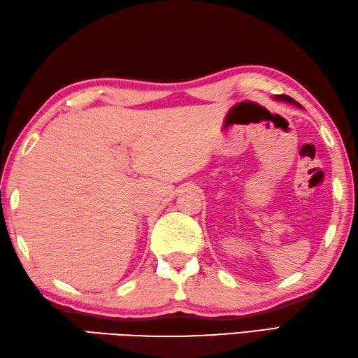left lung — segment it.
I'll list each match as a JSON object with an SVG mask.
<instances>
[{
	"instance_id": "8db88e82",
	"label": "left lung",
	"mask_w": 358,
	"mask_h": 358,
	"mask_svg": "<svg viewBox=\"0 0 358 358\" xmlns=\"http://www.w3.org/2000/svg\"><path fill=\"white\" fill-rule=\"evenodd\" d=\"M275 100H280V101H287V103H292V105H296V106H299L301 108V105H299V103L296 101V100H292L291 96H288V95H275Z\"/></svg>"
}]
</instances>
